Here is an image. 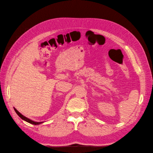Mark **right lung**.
Here are the masks:
<instances>
[{
  "mask_svg": "<svg viewBox=\"0 0 153 153\" xmlns=\"http://www.w3.org/2000/svg\"><path fill=\"white\" fill-rule=\"evenodd\" d=\"M14 110H15V112H16V114H18L19 117H20V118H21L22 120H24V121H25V122H27L30 123H31V124H33V125H39V124H41V123H43V122H38L33 121V120L29 119L28 118H27V117H25V116H24V115H22V114H21L20 112H18V110H16L15 108H14Z\"/></svg>",
  "mask_w": 153,
  "mask_h": 153,
  "instance_id": "1",
  "label": "right lung"
}]
</instances>
